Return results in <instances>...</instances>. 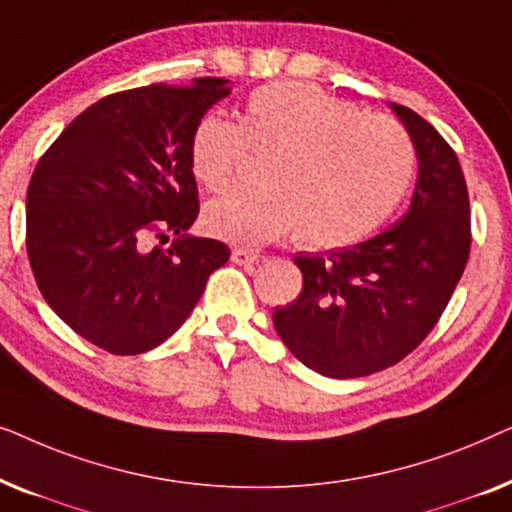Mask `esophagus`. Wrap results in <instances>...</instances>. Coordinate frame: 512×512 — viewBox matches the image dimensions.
<instances>
[{
  "label": "esophagus",
  "instance_id": "obj_1",
  "mask_svg": "<svg viewBox=\"0 0 512 512\" xmlns=\"http://www.w3.org/2000/svg\"><path fill=\"white\" fill-rule=\"evenodd\" d=\"M256 251H249V249H233V254H230V261L235 265H254L258 261Z\"/></svg>",
  "mask_w": 512,
  "mask_h": 512
}]
</instances>
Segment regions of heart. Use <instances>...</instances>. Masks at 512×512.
<instances>
[{"label":"heart","instance_id":"obj_1","mask_svg":"<svg viewBox=\"0 0 512 512\" xmlns=\"http://www.w3.org/2000/svg\"><path fill=\"white\" fill-rule=\"evenodd\" d=\"M247 149L265 153L263 184L228 191L202 214L209 235L240 247L291 233L310 249L361 242L401 205L417 167L401 123L300 81L256 88L240 123L219 111L202 114L188 139L193 179L223 191Z\"/></svg>","mask_w":512,"mask_h":512}]
</instances>
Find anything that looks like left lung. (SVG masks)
<instances>
[{
    "instance_id": "1",
    "label": "left lung",
    "mask_w": 512,
    "mask_h": 512,
    "mask_svg": "<svg viewBox=\"0 0 512 512\" xmlns=\"http://www.w3.org/2000/svg\"><path fill=\"white\" fill-rule=\"evenodd\" d=\"M415 144L412 205L373 240L296 256L303 291L272 321L300 363L363 377L405 359L438 324L471 254V207L459 158L429 121L391 104Z\"/></svg>"
}]
</instances>
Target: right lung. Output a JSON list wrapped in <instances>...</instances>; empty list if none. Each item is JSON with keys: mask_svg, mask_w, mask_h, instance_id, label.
Wrapping results in <instances>:
<instances>
[{"mask_svg": "<svg viewBox=\"0 0 512 512\" xmlns=\"http://www.w3.org/2000/svg\"><path fill=\"white\" fill-rule=\"evenodd\" d=\"M230 93L226 79L121 90L74 118L27 186V256L51 310L111 354L165 342L230 258L219 240L191 237L200 212L188 139ZM174 232L170 250L148 249Z\"/></svg>", "mask_w": 512, "mask_h": 512, "instance_id": "right-lung-1", "label": "right lung"}]
</instances>
